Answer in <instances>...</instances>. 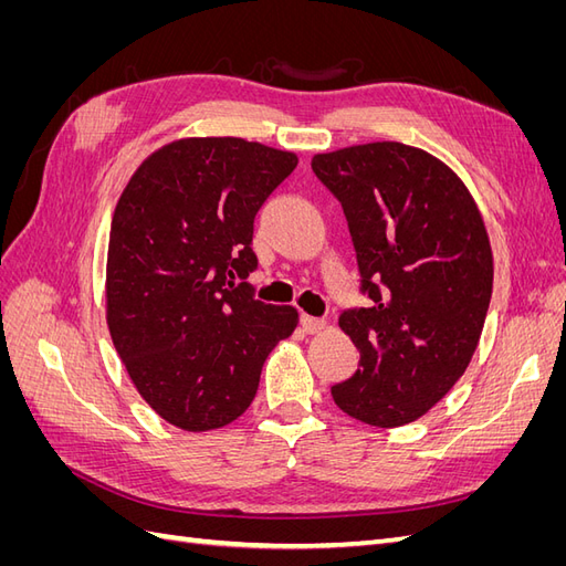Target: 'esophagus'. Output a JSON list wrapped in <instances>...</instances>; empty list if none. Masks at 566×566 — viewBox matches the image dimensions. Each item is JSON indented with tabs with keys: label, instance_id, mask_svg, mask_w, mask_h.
I'll use <instances>...</instances> for the list:
<instances>
[{
	"label": "esophagus",
	"instance_id": "obj_1",
	"mask_svg": "<svg viewBox=\"0 0 566 566\" xmlns=\"http://www.w3.org/2000/svg\"><path fill=\"white\" fill-rule=\"evenodd\" d=\"M300 325H302L304 333L316 335V333H321V331L325 328V321H323V318H316V316H310V314H302V316H300Z\"/></svg>",
	"mask_w": 566,
	"mask_h": 566
}]
</instances>
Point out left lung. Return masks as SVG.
I'll use <instances>...</instances> for the list:
<instances>
[{
  "label": "left lung",
  "instance_id": "1",
  "mask_svg": "<svg viewBox=\"0 0 566 566\" xmlns=\"http://www.w3.org/2000/svg\"><path fill=\"white\" fill-rule=\"evenodd\" d=\"M342 202L370 306L339 314L361 361L339 410L401 427L439 403L472 361L493 287L484 217L453 169L416 146L373 142L312 158Z\"/></svg>",
  "mask_w": 566,
  "mask_h": 566
}]
</instances>
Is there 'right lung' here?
Here are the masks:
<instances>
[{
	"label": "right lung",
	"mask_w": 566,
	"mask_h": 566,
	"mask_svg": "<svg viewBox=\"0 0 566 566\" xmlns=\"http://www.w3.org/2000/svg\"><path fill=\"white\" fill-rule=\"evenodd\" d=\"M297 156L235 136H188L136 167L115 205L106 321L144 401L208 432L241 418L295 306L254 300V214Z\"/></svg>",
	"instance_id": "obj_1"
}]
</instances>
